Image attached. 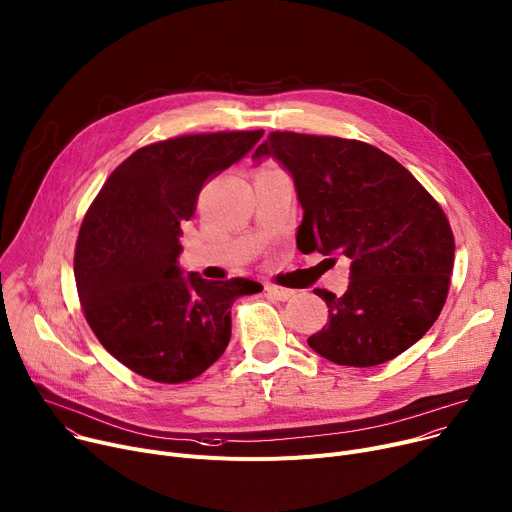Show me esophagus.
<instances>
[{
  "label": "esophagus",
  "instance_id": "1",
  "mask_svg": "<svg viewBox=\"0 0 512 512\" xmlns=\"http://www.w3.org/2000/svg\"><path fill=\"white\" fill-rule=\"evenodd\" d=\"M265 292L278 300H290L294 296V290H288V288H282L276 284H265Z\"/></svg>",
  "mask_w": 512,
  "mask_h": 512
}]
</instances>
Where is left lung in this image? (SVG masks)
I'll return each mask as SVG.
<instances>
[{
  "mask_svg": "<svg viewBox=\"0 0 512 512\" xmlns=\"http://www.w3.org/2000/svg\"><path fill=\"white\" fill-rule=\"evenodd\" d=\"M276 158L302 206V253L350 259L344 296L327 302V325L309 346L342 366L393 360L432 327L445 306L455 261L451 224L416 177L358 140L274 131L253 160Z\"/></svg>",
  "mask_w": 512,
  "mask_h": 512,
  "instance_id": "left-lung-1",
  "label": "left lung"
}]
</instances>
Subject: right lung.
I'll return each mask as SVG.
<instances>
[{
	"label": "right lung",
	"mask_w": 512,
	"mask_h": 512,
	"mask_svg": "<svg viewBox=\"0 0 512 512\" xmlns=\"http://www.w3.org/2000/svg\"><path fill=\"white\" fill-rule=\"evenodd\" d=\"M263 131L181 135L123 160L84 216L74 274L98 342L129 370L177 385L208 370L230 342V309L261 284L203 280L179 267L181 224L203 183L241 160Z\"/></svg>",
	"instance_id": "obj_1"
}]
</instances>
